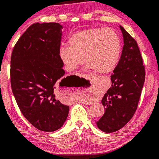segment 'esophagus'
Returning <instances> with one entry per match:
<instances>
[{
  "mask_svg": "<svg viewBox=\"0 0 159 159\" xmlns=\"http://www.w3.org/2000/svg\"><path fill=\"white\" fill-rule=\"evenodd\" d=\"M86 93L88 94H91L92 93V88H88V89H86Z\"/></svg>",
  "mask_w": 159,
  "mask_h": 159,
  "instance_id": "obj_1",
  "label": "esophagus"
}]
</instances>
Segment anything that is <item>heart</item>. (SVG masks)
<instances>
[{
    "label": "heart",
    "instance_id": "b5f03b06",
    "mask_svg": "<svg viewBox=\"0 0 159 159\" xmlns=\"http://www.w3.org/2000/svg\"><path fill=\"white\" fill-rule=\"evenodd\" d=\"M69 46H61L59 58L68 71L85 63L93 72L108 74L116 67L121 53L119 35L111 28H93L79 30L68 39Z\"/></svg>",
    "mask_w": 159,
    "mask_h": 159
}]
</instances>
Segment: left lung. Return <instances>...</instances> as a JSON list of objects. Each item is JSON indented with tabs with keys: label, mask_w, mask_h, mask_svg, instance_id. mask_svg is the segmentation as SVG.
Here are the masks:
<instances>
[{
	"label": "left lung",
	"mask_w": 159,
	"mask_h": 159,
	"mask_svg": "<svg viewBox=\"0 0 159 159\" xmlns=\"http://www.w3.org/2000/svg\"><path fill=\"white\" fill-rule=\"evenodd\" d=\"M124 46L118 65L111 75V86L101 103L105 108L103 116L96 122L106 133L121 129L131 119L137 106L145 80V69L138 44L120 25Z\"/></svg>",
	"instance_id": "left-lung-1"
}]
</instances>
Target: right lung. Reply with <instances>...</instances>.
<instances>
[{"mask_svg": "<svg viewBox=\"0 0 159 159\" xmlns=\"http://www.w3.org/2000/svg\"><path fill=\"white\" fill-rule=\"evenodd\" d=\"M63 26L36 23L14 46L11 59L13 93L24 117L46 132L56 131L68 117L69 107L59 100L65 70L58 56Z\"/></svg>", "mask_w": 159, "mask_h": 159, "instance_id": "1", "label": "right lung"}]
</instances>
